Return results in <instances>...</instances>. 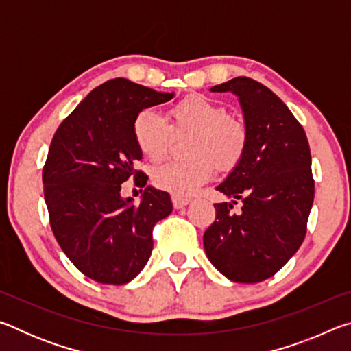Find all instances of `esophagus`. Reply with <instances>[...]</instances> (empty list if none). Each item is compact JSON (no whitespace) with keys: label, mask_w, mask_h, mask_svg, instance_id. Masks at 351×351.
<instances>
[{"label":"esophagus","mask_w":351,"mask_h":351,"mask_svg":"<svg viewBox=\"0 0 351 351\" xmlns=\"http://www.w3.org/2000/svg\"><path fill=\"white\" fill-rule=\"evenodd\" d=\"M171 203H173L175 209H181V207L190 203V199L186 197H181V195H173V197H171Z\"/></svg>","instance_id":"1"}]
</instances>
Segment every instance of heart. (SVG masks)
<instances>
[{"label":"heart","mask_w":351,"mask_h":351,"mask_svg":"<svg viewBox=\"0 0 351 351\" xmlns=\"http://www.w3.org/2000/svg\"><path fill=\"white\" fill-rule=\"evenodd\" d=\"M170 127L153 110H142L133 121V138L139 152L152 162L165 158L176 136L187 142L186 161L169 162L154 169L153 184L175 195H190L219 171H232L247 152L249 134L240 119L229 114L226 106L198 96H187L167 111Z\"/></svg>","instance_id":"heart-1"}]
</instances>
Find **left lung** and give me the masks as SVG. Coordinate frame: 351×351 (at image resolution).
Masks as SVG:
<instances>
[{
	"label": "left lung",
	"instance_id": "obj_1",
	"mask_svg": "<svg viewBox=\"0 0 351 351\" xmlns=\"http://www.w3.org/2000/svg\"><path fill=\"white\" fill-rule=\"evenodd\" d=\"M210 91L239 96L249 142L243 161L217 187L230 201L215 204L204 251L229 280L258 283L304 243L314 199L310 145L288 106L260 82L235 77Z\"/></svg>",
	"mask_w": 351,
	"mask_h": 351
}]
</instances>
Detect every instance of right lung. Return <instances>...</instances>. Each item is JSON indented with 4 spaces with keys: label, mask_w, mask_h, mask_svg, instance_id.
<instances>
[{
    "label": "right lung",
    "mask_w": 351,
    "mask_h": 351,
    "mask_svg": "<svg viewBox=\"0 0 351 351\" xmlns=\"http://www.w3.org/2000/svg\"><path fill=\"white\" fill-rule=\"evenodd\" d=\"M127 79L102 83L77 105L52 138L43 167L45 201L58 245L82 274L105 285H123L139 274L152 255V232L170 215V195L147 187L141 204L121 197L122 182L134 178L142 153L133 138L136 114L167 102Z\"/></svg>",
    "instance_id": "add662e5"
}]
</instances>
